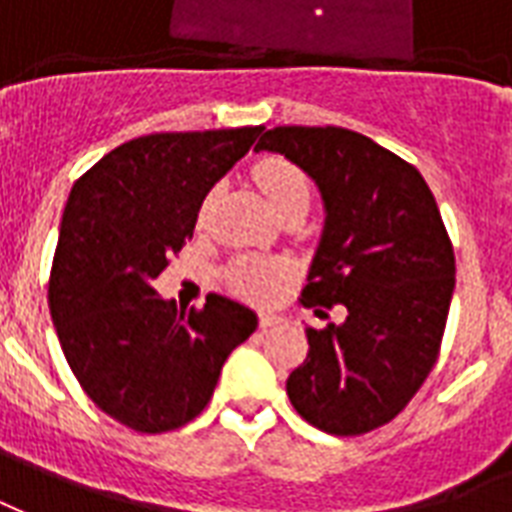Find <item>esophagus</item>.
I'll list each match as a JSON object with an SVG mask.
<instances>
[{"mask_svg":"<svg viewBox=\"0 0 512 512\" xmlns=\"http://www.w3.org/2000/svg\"><path fill=\"white\" fill-rule=\"evenodd\" d=\"M283 318H280L278 313H270V310H264V313H259V326L261 329H270V326H278Z\"/></svg>","mask_w":512,"mask_h":512,"instance_id":"1","label":"esophagus"}]
</instances>
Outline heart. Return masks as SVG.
Instances as JSON below:
<instances>
[{"mask_svg":"<svg viewBox=\"0 0 512 512\" xmlns=\"http://www.w3.org/2000/svg\"><path fill=\"white\" fill-rule=\"evenodd\" d=\"M253 178L259 183V188L264 191V197L270 199V205L275 207V213L283 215L288 213L291 207H307L310 205V197H313V183L307 178V172L294 161H288L286 156H261L256 164H253ZM215 202V188H210L202 202H199L197 221L205 224L210 213H213ZM226 280L229 286L240 294V297L248 299H264L275 297V291L280 288V283L286 280V267L280 261L270 259H253V256H245V259H237L226 270Z\"/></svg>","mask_w":512,"mask_h":512,"instance_id":"b5f03b06","label":"heart"}]
</instances>
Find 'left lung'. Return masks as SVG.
<instances>
[{
	"mask_svg": "<svg viewBox=\"0 0 512 512\" xmlns=\"http://www.w3.org/2000/svg\"><path fill=\"white\" fill-rule=\"evenodd\" d=\"M318 183L326 224L302 305H343V324L305 329L286 391L307 424L353 437L397 418L440 356L456 259L413 164L343 126H275L256 145Z\"/></svg>",
	"mask_w": 512,
	"mask_h": 512,
	"instance_id": "left-lung-1",
	"label": "left lung"
}]
</instances>
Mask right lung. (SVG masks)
I'll return each instance as SVG.
<instances>
[{
  "instance_id": "add662e5",
  "label": "right lung",
  "mask_w": 512,
  "mask_h": 512,
  "mask_svg": "<svg viewBox=\"0 0 512 512\" xmlns=\"http://www.w3.org/2000/svg\"><path fill=\"white\" fill-rule=\"evenodd\" d=\"M264 126L159 132L118 145L72 186L53 253L48 305L69 370L102 413L142 434L202 413L256 313L210 294L164 302L153 280L191 240L199 202Z\"/></svg>"
}]
</instances>
